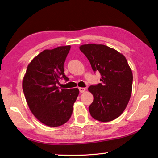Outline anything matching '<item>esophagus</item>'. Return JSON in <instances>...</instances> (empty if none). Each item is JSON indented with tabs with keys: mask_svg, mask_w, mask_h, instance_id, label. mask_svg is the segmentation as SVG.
<instances>
[{
	"mask_svg": "<svg viewBox=\"0 0 158 158\" xmlns=\"http://www.w3.org/2000/svg\"><path fill=\"white\" fill-rule=\"evenodd\" d=\"M79 91L80 93H83V92H85L86 91V88H83V87H79Z\"/></svg>",
	"mask_w": 158,
	"mask_h": 158,
	"instance_id": "obj_1",
	"label": "esophagus"
}]
</instances>
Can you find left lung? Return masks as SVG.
<instances>
[{"mask_svg":"<svg viewBox=\"0 0 158 158\" xmlns=\"http://www.w3.org/2000/svg\"><path fill=\"white\" fill-rule=\"evenodd\" d=\"M80 50L90 62L94 71H99L101 75L102 83L88 88L94 96L89 107L90 114L104 123L114 120L123 114L131 96L133 73L127 59L104 44H82Z\"/></svg>","mask_w":158,"mask_h":158,"instance_id":"8db88e82","label":"left lung"}]
</instances>
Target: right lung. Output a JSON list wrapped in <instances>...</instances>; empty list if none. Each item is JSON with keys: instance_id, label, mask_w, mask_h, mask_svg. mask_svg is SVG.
Instances as JSON below:
<instances>
[{"instance_id": "1", "label": "right lung", "mask_w": 158, "mask_h": 158, "mask_svg": "<svg viewBox=\"0 0 158 158\" xmlns=\"http://www.w3.org/2000/svg\"><path fill=\"white\" fill-rule=\"evenodd\" d=\"M70 45L45 49L28 64L23 80V89L31 112L40 123L51 127L69 120L79 89H59V80L64 75V63Z\"/></svg>"}]
</instances>
